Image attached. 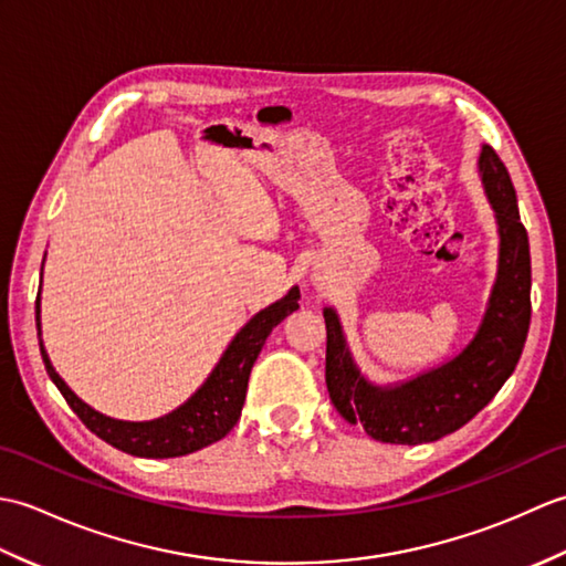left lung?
Returning <instances> with one entry per match:
<instances>
[{"label":"left lung","instance_id":"obj_1","mask_svg":"<svg viewBox=\"0 0 566 566\" xmlns=\"http://www.w3.org/2000/svg\"><path fill=\"white\" fill-rule=\"evenodd\" d=\"M479 175L496 213L499 270L484 318L460 355L408 381L379 387L357 369L338 314L323 308L331 401L347 423L363 426L379 442H436L460 430L494 399L521 359L531 328V243L511 175L491 146L479 153Z\"/></svg>","mask_w":566,"mask_h":566}]
</instances>
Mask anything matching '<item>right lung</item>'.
I'll use <instances>...</instances> for the list:
<instances>
[{"instance_id":"1","label":"right lung","mask_w":566,"mask_h":566,"mask_svg":"<svg viewBox=\"0 0 566 566\" xmlns=\"http://www.w3.org/2000/svg\"><path fill=\"white\" fill-rule=\"evenodd\" d=\"M298 298H302L298 286H292L290 294L284 298L252 316L245 326L235 333V338L221 355L219 365L213 367L209 379L201 384L191 399L175 408L172 413L155 420H143V423L116 420L94 411L92 406L84 403L80 396L60 379V375L51 365V359H48L43 340L41 355L48 377L53 379V384L60 389V394L65 396L72 411L80 416L82 423L87 426L94 436L114 444L116 450L136 457H153V460L182 457L207 448V444L226 438L228 432L233 430L245 403L250 369L255 365V359L272 328L280 326L292 311L298 308ZM35 328H39L41 338V298H35Z\"/></svg>"}]
</instances>
